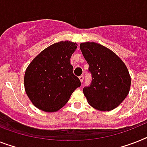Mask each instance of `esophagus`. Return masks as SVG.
<instances>
[{
    "label": "esophagus",
    "mask_w": 147,
    "mask_h": 147,
    "mask_svg": "<svg viewBox=\"0 0 147 147\" xmlns=\"http://www.w3.org/2000/svg\"><path fill=\"white\" fill-rule=\"evenodd\" d=\"M79 79H80V82H82V81H83V80H84V76H79Z\"/></svg>",
    "instance_id": "esophagus-1"
}]
</instances>
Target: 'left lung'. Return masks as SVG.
Segmentation results:
<instances>
[{
    "label": "left lung",
    "instance_id": "left-lung-1",
    "mask_svg": "<svg viewBox=\"0 0 147 147\" xmlns=\"http://www.w3.org/2000/svg\"><path fill=\"white\" fill-rule=\"evenodd\" d=\"M80 49L92 76L83 88L88 103L96 110L110 111L129 93L131 76L125 63L112 50L94 42L80 43Z\"/></svg>",
    "mask_w": 147,
    "mask_h": 147
}]
</instances>
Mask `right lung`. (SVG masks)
Instances as JSON below:
<instances>
[{
  "instance_id": "1",
  "label": "right lung",
  "mask_w": 147,
  "mask_h": 147,
  "mask_svg": "<svg viewBox=\"0 0 147 147\" xmlns=\"http://www.w3.org/2000/svg\"><path fill=\"white\" fill-rule=\"evenodd\" d=\"M76 43H53L33 59L25 71V92L32 104L45 112H56L65 106L81 82L74 74L71 57Z\"/></svg>"
}]
</instances>
